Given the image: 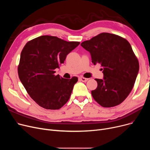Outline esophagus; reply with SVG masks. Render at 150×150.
I'll return each mask as SVG.
<instances>
[{"mask_svg":"<svg viewBox=\"0 0 150 150\" xmlns=\"http://www.w3.org/2000/svg\"><path fill=\"white\" fill-rule=\"evenodd\" d=\"M80 80L81 81H83V82H86L88 80H89V78H84V77H80Z\"/></svg>","mask_w":150,"mask_h":150,"instance_id":"obj_1","label":"esophagus"}]
</instances>
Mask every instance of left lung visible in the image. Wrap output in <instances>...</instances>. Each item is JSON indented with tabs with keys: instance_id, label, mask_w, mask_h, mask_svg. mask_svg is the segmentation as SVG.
I'll list each match as a JSON object with an SVG mask.
<instances>
[{
	"instance_id": "1",
	"label": "left lung",
	"mask_w": 150,
	"mask_h": 150,
	"mask_svg": "<svg viewBox=\"0 0 150 150\" xmlns=\"http://www.w3.org/2000/svg\"><path fill=\"white\" fill-rule=\"evenodd\" d=\"M90 52L94 65L102 67L103 79H96L97 88L92 96L105 108L119 105L132 89L139 70V61L127 39L102 33L81 44Z\"/></svg>"
}]
</instances>
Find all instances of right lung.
I'll return each mask as SVG.
<instances>
[{
  "instance_id": "obj_1",
  "label": "right lung",
  "mask_w": 150,
  "mask_h": 150,
  "mask_svg": "<svg viewBox=\"0 0 150 150\" xmlns=\"http://www.w3.org/2000/svg\"><path fill=\"white\" fill-rule=\"evenodd\" d=\"M80 43L45 35L28 41L23 47L18 75L28 95L38 105L55 110L67 103L78 78L66 79L54 75V69L59 68L67 55Z\"/></svg>"
}]
</instances>
